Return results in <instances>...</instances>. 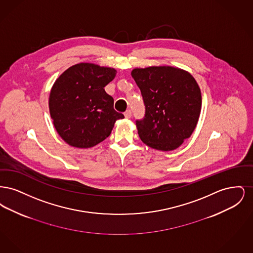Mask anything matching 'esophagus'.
I'll return each mask as SVG.
<instances>
[{
    "mask_svg": "<svg viewBox=\"0 0 253 253\" xmlns=\"http://www.w3.org/2000/svg\"><path fill=\"white\" fill-rule=\"evenodd\" d=\"M124 117H125L126 119H131V117H132V112H131V110H127V111L124 113Z\"/></svg>",
    "mask_w": 253,
    "mask_h": 253,
    "instance_id": "34e87169",
    "label": "esophagus"
}]
</instances>
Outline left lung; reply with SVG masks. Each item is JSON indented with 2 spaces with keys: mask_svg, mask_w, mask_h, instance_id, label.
Returning a JSON list of instances; mask_svg holds the SVG:
<instances>
[{
  "mask_svg": "<svg viewBox=\"0 0 253 253\" xmlns=\"http://www.w3.org/2000/svg\"><path fill=\"white\" fill-rule=\"evenodd\" d=\"M144 100L145 118L136 121L141 141L158 151L180 147L199 120L202 96L191 73L173 66L132 69Z\"/></svg>",
  "mask_w": 253,
  "mask_h": 253,
  "instance_id": "left-lung-1",
  "label": "left lung"
}]
</instances>
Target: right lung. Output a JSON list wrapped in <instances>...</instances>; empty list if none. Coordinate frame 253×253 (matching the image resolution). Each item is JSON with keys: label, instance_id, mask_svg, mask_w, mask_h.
I'll use <instances>...</instances> for the list:
<instances>
[{"label": "right lung", "instance_id": "obj_1", "mask_svg": "<svg viewBox=\"0 0 253 253\" xmlns=\"http://www.w3.org/2000/svg\"><path fill=\"white\" fill-rule=\"evenodd\" d=\"M116 74L111 67L81 62L56 80L49 95V112L56 131L67 144L94 147L108 137L116 121L124 119L104 90Z\"/></svg>", "mask_w": 253, "mask_h": 253}]
</instances>
